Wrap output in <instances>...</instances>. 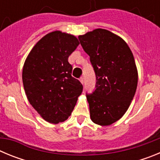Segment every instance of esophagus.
I'll return each instance as SVG.
<instances>
[{
  "instance_id": "obj_1",
  "label": "esophagus",
  "mask_w": 160,
  "mask_h": 160,
  "mask_svg": "<svg viewBox=\"0 0 160 160\" xmlns=\"http://www.w3.org/2000/svg\"><path fill=\"white\" fill-rule=\"evenodd\" d=\"M79 81H80V82H81V83H82V84H84V78H80V79H79Z\"/></svg>"
}]
</instances>
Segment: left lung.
Masks as SVG:
<instances>
[{
  "label": "left lung",
  "mask_w": 160,
  "mask_h": 160,
  "mask_svg": "<svg viewBox=\"0 0 160 160\" xmlns=\"http://www.w3.org/2000/svg\"><path fill=\"white\" fill-rule=\"evenodd\" d=\"M78 39L97 80L95 90L87 94L90 118L98 125H111L123 116L136 91L138 70L133 53L122 38L107 29H94Z\"/></svg>",
  "instance_id": "1"
}]
</instances>
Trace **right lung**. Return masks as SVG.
<instances>
[{"mask_svg":"<svg viewBox=\"0 0 160 160\" xmlns=\"http://www.w3.org/2000/svg\"><path fill=\"white\" fill-rule=\"evenodd\" d=\"M79 45L73 35L49 32L36 43L24 63L22 81L32 107L43 119L57 124L69 118L82 92L71 76L68 58Z\"/></svg>","mask_w":160,"mask_h":160,"instance_id":"1","label":"right lung"}]
</instances>
